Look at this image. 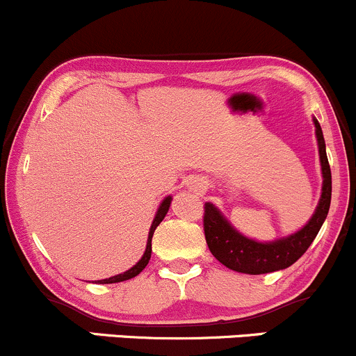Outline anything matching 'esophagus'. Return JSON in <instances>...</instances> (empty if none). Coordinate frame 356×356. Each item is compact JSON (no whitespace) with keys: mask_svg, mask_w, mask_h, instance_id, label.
I'll return each mask as SVG.
<instances>
[{"mask_svg":"<svg viewBox=\"0 0 356 356\" xmlns=\"http://www.w3.org/2000/svg\"><path fill=\"white\" fill-rule=\"evenodd\" d=\"M186 186L190 188V192L193 193H205L207 192V181H205L204 178H198V177H192L188 179V183H186Z\"/></svg>","mask_w":356,"mask_h":356,"instance_id":"esophagus-1","label":"esophagus"}]
</instances>
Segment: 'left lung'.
<instances>
[{"mask_svg": "<svg viewBox=\"0 0 356 356\" xmlns=\"http://www.w3.org/2000/svg\"><path fill=\"white\" fill-rule=\"evenodd\" d=\"M316 127L317 149H319L323 188L321 198L311 219L292 234L273 241H256L238 231L227 217L212 202L205 204L204 231L210 253L216 256L229 270L246 275H263L271 271L285 270L297 261L307 251L326 220L331 205V168L326 156V143L316 117H312Z\"/></svg>", "mask_w": 356, "mask_h": 356, "instance_id": "1", "label": "left lung"}]
</instances>
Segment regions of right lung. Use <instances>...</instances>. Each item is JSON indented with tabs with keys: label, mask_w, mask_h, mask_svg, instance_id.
Here are the masks:
<instances>
[{
	"label": "right lung",
	"mask_w": 356,
	"mask_h": 356,
	"mask_svg": "<svg viewBox=\"0 0 356 356\" xmlns=\"http://www.w3.org/2000/svg\"><path fill=\"white\" fill-rule=\"evenodd\" d=\"M171 200H173V197L171 195H168V197H164V200L161 202V205H159L158 212H156L154 216V220H152L151 224V229H149V234H147V244H146V251H144L143 258L139 259V261L136 263V265L132 266V268H129L127 271H124V273H118V275H113V277L110 278H103V280H98L95 282V284H118V282H125V280H131V278L137 277V275L140 273L144 268L147 266L149 259H151V253H152V234H154L156 227H158L159 224H161V220L164 219V216L168 213V210H170V205H171Z\"/></svg>",
	"instance_id": "1"
}]
</instances>
